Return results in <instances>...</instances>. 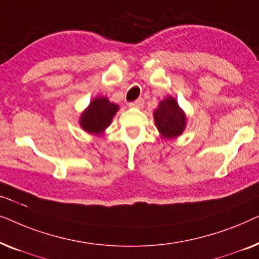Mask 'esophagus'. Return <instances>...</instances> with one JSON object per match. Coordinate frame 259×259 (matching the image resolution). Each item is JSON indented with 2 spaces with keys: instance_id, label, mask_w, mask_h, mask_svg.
I'll list each match as a JSON object with an SVG mask.
<instances>
[{
  "instance_id": "esophagus-1",
  "label": "esophagus",
  "mask_w": 259,
  "mask_h": 259,
  "mask_svg": "<svg viewBox=\"0 0 259 259\" xmlns=\"http://www.w3.org/2000/svg\"><path fill=\"white\" fill-rule=\"evenodd\" d=\"M130 107H136V108H141L144 106V99H138V100L133 101V102H130L128 104Z\"/></svg>"
}]
</instances>
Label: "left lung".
I'll list each match as a JSON object with an SVG mask.
<instances>
[{
	"label": "left lung",
	"instance_id": "obj_1",
	"mask_svg": "<svg viewBox=\"0 0 259 259\" xmlns=\"http://www.w3.org/2000/svg\"><path fill=\"white\" fill-rule=\"evenodd\" d=\"M155 126L165 139L179 137L186 126V115L179 107L178 102L172 97H167L159 102L153 113Z\"/></svg>",
	"mask_w": 259,
	"mask_h": 259
}]
</instances>
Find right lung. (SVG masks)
Segmentation results:
<instances>
[{
	"instance_id": "add662e5",
	"label": "right lung",
	"mask_w": 259,
	"mask_h": 259,
	"mask_svg": "<svg viewBox=\"0 0 259 259\" xmlns=\"http://www.w3.org/2000/svg\"><path fill=\"white\" fill-rule=\"evenodd\" d=\"M119 106L105 97L95 98L80 116V126L88 133L100 136L111 125Z\"/></svg>"
}]
</instances>
